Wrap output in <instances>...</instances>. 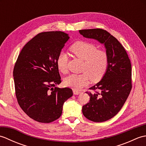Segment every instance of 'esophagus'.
Wrapping results in <instances>:
<instances>
[{"label":"esophagus","instance_id":"obj_1","mask_svg":"<svg viewBox=\"0 0 146 146\" xmlns=\"http://www.w3.org/2000/svg\"><path fill=\"white\" fill-rule=\"evenodd\" d=\"M82 93V92L80 91H78L76 90H73V94L74 95H79Z\"/></svg>","mask_w":146,"mask_h":146}]
</instances>
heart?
Here are the masks:
<instances>
[{
    "label": "heart",
    "mask_w": 146,
    "mask_h": 146,
    "mask_svg": "<svg viewBox=\"0 0 146 146\" xmlns=\"http://www.w3.org/2000/svg\"><path fill=\"white\" fill-rule=\"evenodd\" d=\"M70 51L76 57L84 61L82 74H71L65 78L64 85L80 90L87 85L90 82L97 83L104 78L106 74L109 59L106 51L99 50L98 48L92 43L79 41L74 42L70 46ZM68 56L66 52H59L56 59V65L58 70L61 73H66Z\"/></svg>",
    "instance_id": "heart-1"
}]
</instances>
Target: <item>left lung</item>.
<instances>
[{"instance_id":"left-lung-1","label":"left lung","mask_w":146,"mask_h":146,"mask_svg":"<svg viewBox=\"0 0 146 146\" xmlns=\"http://www.w3.org/2000/svg\"><path fill=\"white\" fill-rule=\"evenodd\" d=\"M86 38L104 44L109 59L106 74L100 82L86 92L90 101L82 108L86 119L95 122L109 120L118 113L132 89V67L125 49L107 31L102 29L80 30Z\"/></svg>"}]
</instances>
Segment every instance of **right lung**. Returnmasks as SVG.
Wrapping results in <instances>:
<instances>
[{"instance_id": "add662e5", "label": "right lung", "mask_w": 146, "mask_h": 146, "mask_svg": "<svg viewBox=\"0 0 146 146\" xmlns=\"http://www.w3.org/2000/svg\"><path fill=\"white\" fill-rule=\"evenodd\" d=\"M69 38L61 31L39 33L24 46L15 64L18 104L37 122L50 123L59 119L64 102L73 95L71 89L55 86L61 82L57 56Z\"/></svg>"}]
</instances>
